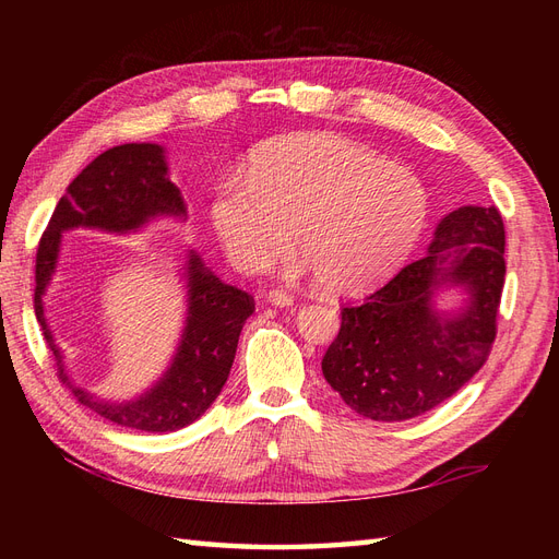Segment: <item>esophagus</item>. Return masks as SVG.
I'll list each match as a JSON object with an SVG mask.
<instances>
[{"label":"esophagus","instance_id":"esophagus-1","mask_svg":"<svg viewBox=\"0 0 559 559\" xmlns=\"http://www.w3.org/2000/svg\"><path fill=\"white\" fill-rule=\"evenodd\" d=\"M270 302H273V306H280V308H286V306H292L294 302V296L292 294H286V292H282V289H273V292H267V296H265Z\"/></svg>","mask_w":559,"mask_h":559}]
</instances>
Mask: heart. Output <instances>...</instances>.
<instances>
[{"mask_svg":"<svg viewBox=\"0 0 559 559\" xmlns=\"http://www.w3.org/2000/svg\"><path fill=\"white\" fill-rule=\"evenodd\" d=\"M429 216L421 179L373 148L298 132L253 151L245 179L226 177L212 224L228 259L261 270L292 240L331 294H357L408 257Z\"/></svg>","mask_w":559,"mask_h":559,"instance_id":"b5f03b06","label":"heart"}]
</instances>
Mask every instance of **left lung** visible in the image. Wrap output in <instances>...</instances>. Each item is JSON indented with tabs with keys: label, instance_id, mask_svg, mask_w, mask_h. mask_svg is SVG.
<instances>
[{
	"label": "left lung",
	"instance_id": "obj_1",
	"mask_svg": "<svg viewBox=\"0 0 559 559\" xmlns=\"http://www.w3.org/2000/svg\"><path fill=\"white\" fill-rule=\"evenodd\" d=\"M501 212L464 205L436 228L427 257L361 302H343L341 331L321 370L352 411L378 421L425 415L478 373L492 352L506 282ZM441 281L466 285L467 310L441 318L430 292Z\"/></svg>",
	"mask_w": 559,
	"mask_h": 559
}]
</instances>
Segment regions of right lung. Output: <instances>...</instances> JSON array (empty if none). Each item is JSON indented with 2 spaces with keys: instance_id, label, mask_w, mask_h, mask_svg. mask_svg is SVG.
Wrapping results in <instances>:
<instances>
[{
  "instance_id": "obj_1",
  "label": "right lung",
  "mask_w": 559,
  "mask_h": 559,
  "mask_svg": "<svg viewBox=\"0 0 559 559\" xmlns=\"http://www.w3.org/2000/svg\"><path fill=\"white\" fill-rule=\"evenodd\" d=\"M160 214H183L177 186L167 179V165L158 144H121L99 154L58 200L56 212L41 235L35 265V314L46 347L53 357L58 380L74 399L114 425L151 433L177 431L205 413L228 380L240 331L253 312V296L224 284L191 253L189 321L177 357L165 378L132 403L97 401L86 389L74 386L62 368L60 349L44 317V292L56 273L60 233L88 226L109 233H128Z\"/></svg>"
}]
</instances>
